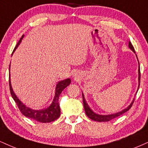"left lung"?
Masks as SVG:
<instances>
[{
	"label": "left lung",
	"mask_w": 148,
	"mask_h": 148,
	"mask_svg": "<svg viewBox=\"0 0 148 148\" xmlns=\"http://www.w3.org/2000/svg\"><path fill=\"white\" fill-rule=\"evenodd\" d=\"M129 48H130L131 50L133 52L135 53V51H134V47H133L132 45L131 44L130 42H129ZM136 58H137V56H136ZM138 60V58H137ZM140 79H141V73H140V68H139V62H138V88H139V86H140ZM138 91V90H137ZM82 97H83V103H84V110H85V112H86V114L87 116H88L89 118L91 119L92 120H93V121H99V122H105V121H110V120L113 119L117 117V116L121 115V114H123V113H125V112H127V110H130V108L131 107H132V106L133 104V103H134V99H133V101H132V103H130V105L127 106L126 108H125L124 110L120 111V112H116V113H114V114H107V115H102V114H97V113L94 112L93 111L90 109V108L88 106V103H86V100L84 99V94L82 93Z\"/></svg>",
	"instance_id": "8db88e82"
}]
</instances>
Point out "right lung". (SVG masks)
Wrapping results in <instances>:
<instances>
[{"mask_svg":"<svg viewBox=\"0 0 148 148\" xmlns=\"http://www.w3.org/2000/svg\"><path fill=\"white\" fill-rule=\"evenodd\" d=\"M24 37V35L22 36L20 40L18 41V42L15 48L14 49V53L15 51L16 48L18 47V45H20ZM12 53V54H13ZM71 82V80L68 78V79H66L62 81H60L58 83V84L56 85V92H55V97L53 100L51 104L47 108L44 109V110H33V109L27 107L23 102H21L17 97V96L16 95V94L14 93V92L13 91L12 84H11V81H10V78H9V84H10V92L12 95V98L14 99V101L17 104L18 108H19L20 111H21L22 114L23 115H25L27 117H29L32 119L36 120V121L42 122V123H49V122H52L56 120L57 119L59 118L60 116V108L59 103H58V99H59L60 95L61 94V92H62V90L64 89L66 87H67L70 84Z\"/></svg>","mask_w":148,"mask_h":148,"instance_id":"1","label":"right lung"}]
</instances>
